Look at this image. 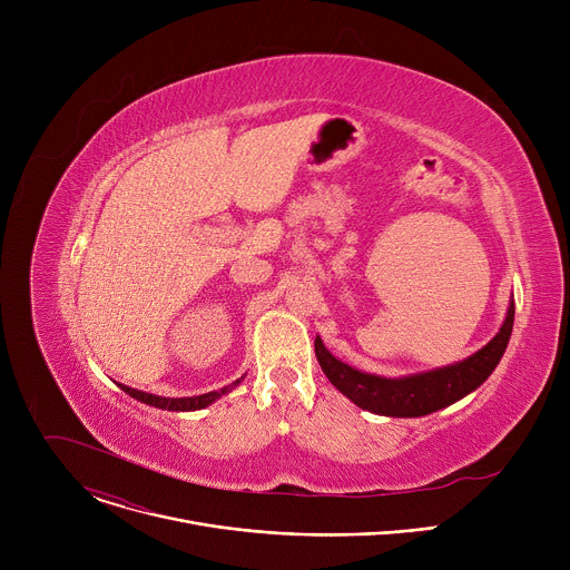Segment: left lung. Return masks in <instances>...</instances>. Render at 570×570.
Listing matches in <instances>:
<instances>
[{
    "mask_svg": "<svg viewBox=\"0 0 570 570\" xmlns=\"http://www.w3.org/2000/svg\"><path fill=\"white\" fill-rule=\"evenodd\" d=\"M512 327L514 302H510L505 322L499 334L469 358L455 365L399 379L367 374L338 361L322 345L320 338H315V356L322 372L327 374V379L347 399H352L358 409L385 417H424L440 409H446V405L455 403L458 399L466 396L478 385H482V381L497 370L501 356L505 354Z\"/></svg>",
    "mask_w": 570,
    "mask_h": 570,
    "instance_id": "left-lung-1",
    "label": "left lung"
}]
</instances>
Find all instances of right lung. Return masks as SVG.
<instances>
[{
  "label": "right lung",
  "instance_id": "add662e5",
  "mask_svg": "<svg viewBox=\"0 0 570 570\" xmlns=\"http://www.w3.org/2000/svg\"><path fill=\"white\" fill-rule=\"evenodd\" d=\"M243 379V376H240ZM240 379H236L232 385H225L220 390H214V392H205V394H198V396H157V394H150V392H141V390H135V387H128L124 383H119V387L130 394L132 399L141 401V403H148V405H155V409H161V411H176V413H189V411H200V409H207L209 403H214L218 396L227 394L232 387H236L240 383Z\"/></svg>",
  "mask_w": 570,
  "mask_h": 570
}]
</instances>
